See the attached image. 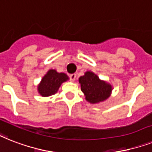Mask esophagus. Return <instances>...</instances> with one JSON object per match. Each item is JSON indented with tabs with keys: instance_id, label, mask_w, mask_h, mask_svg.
<instances>
[{
	"instance_id": "34e87169",
	"label": "esophagus",
	"mask_w": 152,
	"mask_h": 152,
	"mask_svg": "<svg viewBox=\"0 0 152 152\" xmlns=\"http://www.w3.org/2000/svg\"><path fill=\"white\" fill-rule=\"evenodd\" d=\"M69 78H70V80H71V81H72V82H73V81H75V80L76 79V75L75 73L71 74V75L69 76Z\"/></svg>"
}]
</instances>
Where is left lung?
I'll list each match as a JSON object with an SVG mask.
<instances>
[{
    "mask_svg": "<svg viewBox=\"0 0 152 152\" xmlns=\"http://www.w3.org/2000/svg\"><path fill=\"white\" fill-rule=\"evenodd\" d=\"M79 82L85 98L91 104L104 102L110 97L112 91V85L100 80L96 74L91 71H87L84 76H80Z\"/></svg>",
    "mask_w": 152,
    "mask_h": 152,
    "instance_id": "left-lung-1",
    "label": "left lung"
}]
</instances>
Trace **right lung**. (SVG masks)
Instances as JSON below:
<instances>
[{"label":"right lung","instance_id":"right-lung-1","mask_svg":"<svg viewBox=\"0 0 152 152\" xmlns=\"http://www.w3.org/2000/svg\"><path fill=\"white\" fill-rule=\"evenodd\" d=\"M69 80V76L63 72H58L55 69H50L42 78L38 85V93L42 97L53 95L58 91L61 83Z\"/></svg>","mask_w":152,"mask_h":152}]
</instances>
